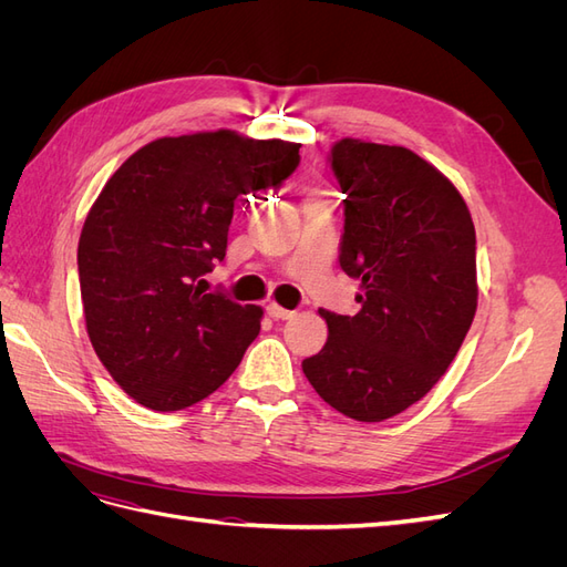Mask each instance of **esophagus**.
Here are the masks:
<instances>
[{
	"label": "esophagus",
	"mask_w": 567,
	"mask_h": 567,
	"mask_svg": "<svg viewBox=\"0 0 567 567\" xmlns=\"http://www.w3.org/2000/svg\"><path fill=\"white\" fill-rule=\"evenodd\" d=\"M267 315H269L271 319H290V317H296L293 310H286V307H281V305H277V302H269V305H267Z\"/></svg>",
	"instance_id": "esophagus-1"
}]
</instances>
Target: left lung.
<instances>
[{"label": "left lung", "instance_id": "1", "mask_svg": "<svg viewBox=\"0 0 567 567\" xmlns=\"http://www.w3.org/2000/svg\"><path fill=\"white\" fill-rule=\"evenodd\" d=\"M346 194L340 267L359 312L319 310L329 338L302 371L354 421L402 414L442 379L477 310L475 227L458 188L404 146L346 136L331 151Z\"/></svg>", "mask_w": 567, "mask_h": 567}]
</instances>
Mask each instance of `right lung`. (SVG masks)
I'll return each instance as SVG.
<instances>
[{
  "mask_svg": "<svg viewBox=\"0 0 567 567\" xmlns=\"http://www.w3.org/2000/svg\"><path fill=\"white\" fill-rule=\"evenodd\" d=\"M300 144L196 132L142 146L101 188L78 244L87 336L132 400L179 411L213 394L260 333L262 307L205 293L234 200L279 186Z\"/></svg>",
  "mask_w": 567,
  "mask_h": 567,
  "instance_id": "obj_1",
  "label": "right lung"
}]
</instances>
